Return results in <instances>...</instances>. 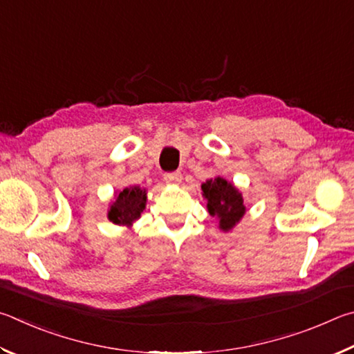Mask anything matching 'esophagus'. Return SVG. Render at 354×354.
I'll return each mask as SVG.
<instances>
[{
	"label": "esophagus",
	"mask_w": 354,
	"mask_h": 354,
	"mask_svg": "<svg viewBox=\"0 0 354 354\" xmlns=\"http://www.w3.org/2000/svg\"><path fill=\"white\" fill-rule=\"evenodd\" d=\"M182 178H183V176L180 172H167V174H165V180L169 182V183H180Z\"/></svg>",
	"instance_id": "1"
}]
</instances>
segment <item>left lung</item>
<instances>
[{
    "label": "left lung",
    "instance_id": "1",
    "mask_svg": "<svg viewBox=\"0 0 354 354\" xmlns=\"http://www.w3.org/2000/svg\"><path fill=\"white\" fill-rule=\"evenodd\" d=\"M202 196L207 199L209 216L219 219L222 232H230L245 214L243 194L225 178L214 177L202 183Z\"/></svg>",
    "mask_w": 354,
    "mask_h": 354
}]
</instances>
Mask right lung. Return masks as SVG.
<instances>
[{
	"mask_svg": "<svg viewBox=\"0 0 354 354\" xmlns=\"http://www.w3.org/2000/svg\"><path fill=\"white\" fill-rule=\"evenodd\" d=\"M146 189L140 187H129L116 194L115 202H111L107 213L109 221L116 225L132 227L136 219H140L142 209L146 208Z\"/></svg>",
	"mask_w": 354,
	"mask_h": 354,
	"instance_id": "1",
	"label": "right lung"
}]
</instances>
